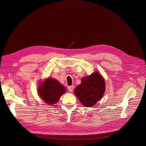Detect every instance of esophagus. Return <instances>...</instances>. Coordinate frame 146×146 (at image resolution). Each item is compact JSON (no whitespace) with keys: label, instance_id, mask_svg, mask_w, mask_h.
<instances>
[{"label":"esophagus","instance_id":"obj_1","mask_svg":"<svg viewBox=\"0 0 146 146\" xmlns=\"http://www.w3.org/2000/svg\"><path fill=\"white\" fill-rule=\"evenodd\" d=\"M73 90H74V86H68V90L69 92H72L73 91Z\"/></svg>","mask_w":146,"mask_h":146}]
</instances>
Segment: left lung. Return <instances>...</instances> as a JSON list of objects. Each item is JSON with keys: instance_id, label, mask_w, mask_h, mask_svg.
Here are the masks:
<instances>
[{"instance_id": "obj_1", "label": "left lung", "mask_w": 146, "mask_h": 146, "mask_svg": "<svg viewBox=\"0 0 146 146\" xmlns=\"http://www.w3.org/2000/svg\"><path fill=\"white\" fill-rule=\"evenodd\" d=\"M105 90L104 78L98 72H95L82 78L74 94L85 107H91L102 98Z\"/></svg>"}]
</instances>
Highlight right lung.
Instances as JSON below:
<instances>
[{"mask_svg": "<svg viewBox=\"0 0 146 146\" xmlns=\"http://www.w3.org/2000/svg\"><path fill=\"white\" fill-rule=\"evenodd\" d=\"M66 89L55 78H48L39 85L38 92L39 97L48 105L55 104Z\"/></svg>", "mask_w": 146, "mask_h": 146, "instance_id": "right-lung-1", "label": "right lung"}]
</instances>
